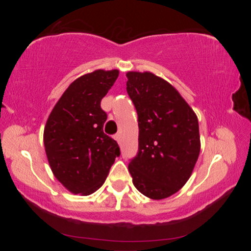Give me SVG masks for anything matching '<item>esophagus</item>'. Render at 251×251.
I'll list each match as a JSON object with an SVG mask.
<instances>
[{"mask_svg": "<svg viewBox=\"0 0 251 251\" xmlns=\"http://www.w3.org/2000/svg\"><path fill=\"white\" fill-rule=\"evenodd\" d=\"M114 138L116 139L117 143H121V138H122V135H121V133H117V134L114 135Z\"/></svg>", "mask_w": 251, "mask_h": 251, "instance_id": "esophagus-1", "label": "esophagus"}]
</instances>
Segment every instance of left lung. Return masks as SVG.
Returning <instances> with one entry per match:
<instances>
[{
    "label": "left lung",
    "instance_id": "obj_1",
    "mask_svg": "<svg viewBox=\"0 0 251 251\" xmlns=\"http://www.w3.org/2000/svg\"><path fill=\"white\" fill-rule=\"evenodd\" d=\"M126 91L138 115V152L128 164L133 184L151 199L177 193L201 151L198 118L172 84L151 72H128Z\"/></svg>",
    "mask_w": 251,
    "mask_h": 251
}]
</instances>
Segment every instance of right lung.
Masks as SVG:
<instances>
[{"mask_svg":"<svg viewBox=\"0 0 251 251\" xmlns=\"http://www.w3.org/2000/svg\"><path fill=\"white\" fill-rule=\"evenodd\" d=\"M118 74L97 70L75 79L46 122L43 138L50 169L73 194L96 192L121 155L117 142L104 133L107 114L100 107Z\"/></svg>","mask_w":251,"mask_h":251,"instance_id":"add662e5","label":"right lung"}]
</instances>
